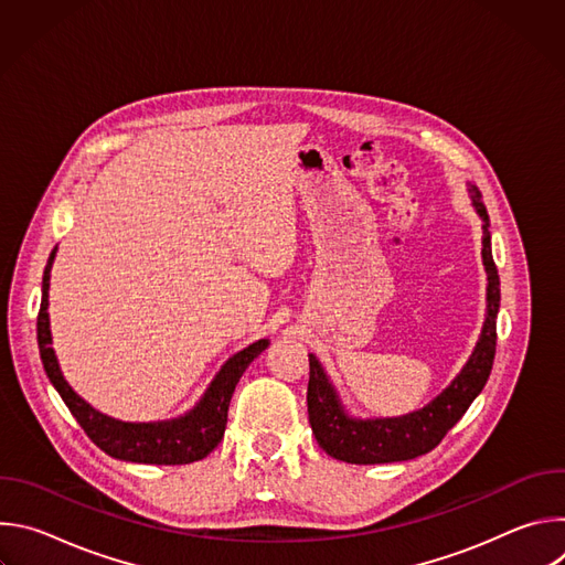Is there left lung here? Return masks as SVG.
Here are the masks:
<instances>
[{
    "label": "left lung",
    "mask_w": 565,
    "mask_h": 565,
    "mask_svg": "<svg viewBox=\"0 0 565 565\" xmlns=\"http://www.w3.org/2000/svg\"><path fill=\"white\" fill-rule=\"evenodd\" d=\"M471 203L482 218V266L488 273V315L480 338L451 384L438 393L427 407L397 416V418H369L360 420L344 412L340 395L319 360L310 353L308 377V420L310 429L329 456L353 465H380L418 458L447 436V431L462 418L476 395L486 386L494 353H497V315L501 306V281L492 257L490 216L482 203V194L476 185H469Z\"/></svg>",
    "instance_id": "8db88e82"
}]
</instances>
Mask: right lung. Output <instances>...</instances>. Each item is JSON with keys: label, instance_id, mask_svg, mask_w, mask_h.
<instances>
[{"label": "right lung", "instance_id": "right-lung-1", "mask_svg": "<svg viewBox=\"0 0 565 565\" xmlns=\"http://www.w3.org/2000/svg\"><path fill=\"white\" fill-rule=\"evenodd\" d=\"M57 248H53L44 277H42V303L38 312V344L44 371L51 384L62 395L64 405L73 414V418L85 429V434L109 456L145 462V465H188L205 458L223 438L227 425V407L234 393V386L250 362L268 349V340H259L248 349L232 355L199 405L181 418L160 420V423H122L96 412L89 402L79 397L68 382L64 380L55 351L51 349V329H49V279L51 266Z\"/></svg>", "mask_w": 565, "mask_h": 565}]
</instances>
